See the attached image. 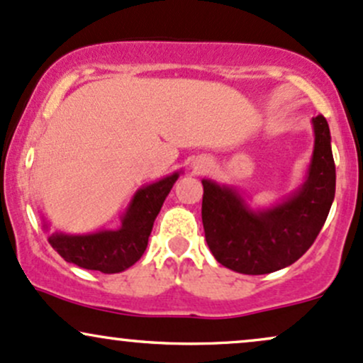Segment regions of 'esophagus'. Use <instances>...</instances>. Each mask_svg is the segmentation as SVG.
<instances>
[{"mask_svg":"<svg viewBox=\"0 0 363 363\" xmlns=\"http://www.w3.org/2000/svg\"><path fill=\"white\" fill-rule=\"evenodd\" d=\"M197 168H201V166H197Z\"/></svg>","mask_w":363,"mask_h":363,"instance_id":"34e87169","label":"esophagus"}]
</instances>
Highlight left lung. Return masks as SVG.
<instances>
[{
  "label": "left lung",
  "mask_w": 363,
  "mask_h": 363,
  "mask_svg": "<svg viewBox=\"0 0 363 363\" xmlns=\"http://www.w3.org/2000/svg\"><path fill=\"white\" fill-rule=\"evenodd\" d=\"M313 154L295 194L264 211H252L230 186L202 180V225L219 264L242 274H267L291 266L315 242L335 201L336 168L323 115L312 118Z\"/></svg>",
  "instance_id": "obj_1"
}]
</instances>
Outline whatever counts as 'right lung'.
I'll use <instances>...</instances> for the list:
<instances>
[{
    "label": "right lung",
    "instance_id": "1",
    "mask_svg": "<svg viewBox=\"0 0 363 363\" xmlns=\"http://www.w3.org/2000/svg\"><path fill=\"white\" fill-rule=\"evenodd\" d=\"M180 173H173L162 180L142 186L133 195L127 213L121 218L118 230H103L89 235L52 233L51 247L67 262L104 274H115L128 269L142 257L147 248L149 235L162 202L168 197Z\"/></svg>",
    "mask_w": 363,
    "mask_h": 363
}]
</instances>
